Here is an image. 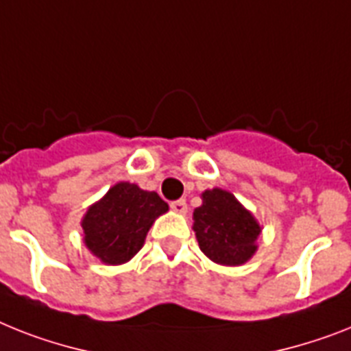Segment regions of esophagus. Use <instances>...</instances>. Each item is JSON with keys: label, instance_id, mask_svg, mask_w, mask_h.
I'll return each mask as SVG.
<instances>
[{"label": "esophagus", "instance_id": "34e87169", "mask_svg": "<svg viewBox=\"0 0 351 351\" xmlns=\"http://www.w3.org/2000/svg\"><path fill=\"white\" fill-rule=\"evenodd\" d=\"M170 208H172L176 213H181V215H184V213L188 211V204L184 199H178V201H173L172 204H170Z\"/></svg>", "mask_w": 351, "mask_h": 351}]
</instances>
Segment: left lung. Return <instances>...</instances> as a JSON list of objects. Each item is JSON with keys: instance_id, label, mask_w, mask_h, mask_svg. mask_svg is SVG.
Listing matches in <instances>:
<instances>
[{"instance_id": "left-lung-1", "label": "left lung", "mask_w": 351, "mask_h": 351, "mask_svg": "<svg viewBox=\"0 0 351 351\" xmlns=\"http://www.w3.org/2000/svg\"><path fill=\"white\" fill-rule=\"evenodd\" d=\"M199 247L221 265H242L256 253L260 224L233 193L222 188L202 192V204L193 211Z\"/></svg>"}]
</instances>
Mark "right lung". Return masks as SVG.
I'll list each match as a JSON object with an SVG mask.
<instances>
[{
    "label": "right lung",
    "mask_w": 351,
    "mask_h": 351,
    "mask_svg": "<svg viewBox=\"0 0 351 351\" xmlns=\"http://www.w3.org/2000/svg\"><path fill=\"white\" fill-rule=\"evenodd\" d=\"M169 211L156 192L132 182H117L82 219L84 244L107 265L129 262L145 244L150 226Z\"/></svg>",
    "instance_id": "1"
}]
</instances>
